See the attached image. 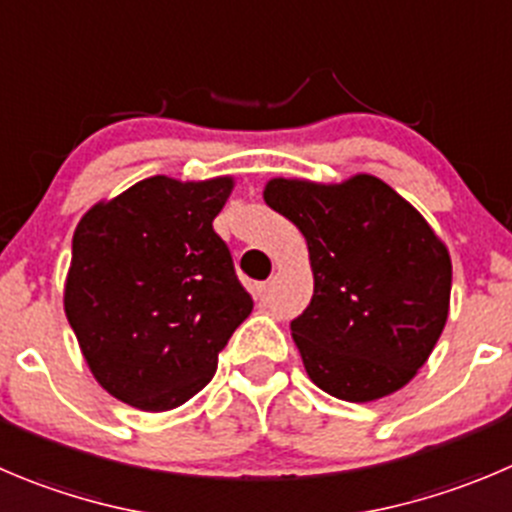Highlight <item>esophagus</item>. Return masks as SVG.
<instances>
[{
    "instance_id": "1",
    "label": "esophagus",
    "mask_w": 512,
    "mask_h": 512,
    "mask_svg": "<svg viewBox=\"0 0 512 512\" xmlns=\"http://www.w3.org/2000/svg\"><path fill=\"white\" fill-rule=\"evenodd\" d=\"M269 299H271V284H261L259 286V304L266 306L269 304Z\"/></svg>"
}]
</instances>
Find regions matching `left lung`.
<instances>
[{
	"label": "left lung",
	"instance_id": "obj_1",
	"mask_svg": "<svg viewBox=\"0 0 512 512\" xmlns=\"http://www.w3.org/2000/svg\"><path fill=\"white\" fill-rule=\"evenodd\" d=\"M264 201L309 246L314 296L291 337L311 382L347 402L405 387L450 311V253L430 223L367 173L329 186L271 178Z\"/></svg>",
	"mask_w": 512,
	"mask_h": 512
}]
</instances>
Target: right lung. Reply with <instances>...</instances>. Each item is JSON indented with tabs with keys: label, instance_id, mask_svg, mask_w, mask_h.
I'll return each mask as SVG.
<instances>
[{
	"label": "right lung",
	"instance_id": "right-lung-1",
	"mask_svg": "<svg viewBox=\"0 0 512 512\" xmlns=\"http://www.w3.org/2000/svg\"><path fill=\"white\" fill-rule=\"evenodd\" d=\"M231 191V175H153L77 223L65 314L92 377L125 405L165 412L188 402L251 314L213 231Z\"/></svg>",
	"mask_w": 512,
	"mask_h": 512
}]
</instances>
